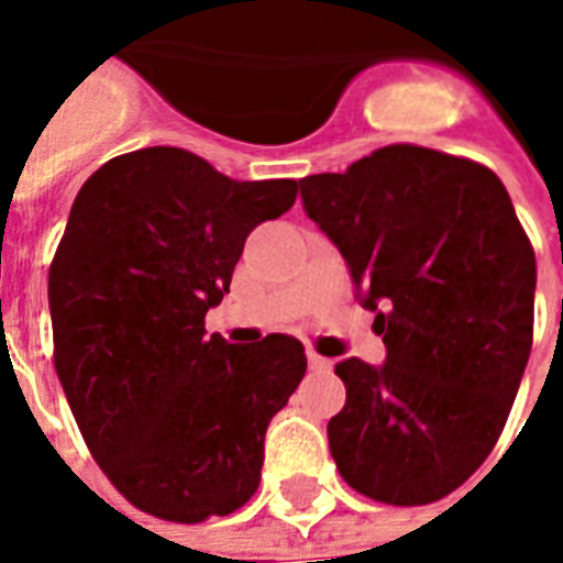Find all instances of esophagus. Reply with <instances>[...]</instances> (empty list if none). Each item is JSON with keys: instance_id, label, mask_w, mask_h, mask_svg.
Returning a JSON list of instances; mask_svg holds the SVG:
<instances>
[{"instance_id": "obj_1", "label": "esophagus", "mask_w": 563, "mask_h": 563, "mask_svg": "<svg viewBox=\"0 0 563 563\" xmlns=\"http://www.w3.org/2000/svg\"><path fill=\"white\" fill-rule=\"evenodd\" d=\"M307 362H309V368H312V371H327L330 365H333V362L324 360V356H318L316 351H307Z\"/></svg>"}]
</instances>
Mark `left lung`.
Returning <instances> with one entry per match:
<instances>
[{
    "instance_id": "obj_1",
    "label": "left lung",
    "mask_w": 563,
    "mask_h": 563,
    "mask_svg": "<svg viewBox=\"0 0 563 563\" xmlns=\"http://www.w3.org/2000/svg\"><path fill=\"white\" fill-rule=\"evenodd\" d=\"M298 187L385 344L383 365H335V467L388 506L435 503L488 459L532 353L538 268L515 203L490 169L420 145Z\"/></svg>"
}]
</instances>
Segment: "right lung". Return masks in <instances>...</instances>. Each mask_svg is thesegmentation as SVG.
Listing matches in <instances>:
<instances>
[{
    "label": "right lung",
    "instance_id": "obj_1",
    "mask_svg": "<svg viewBox=\"0 0 563 563\" xmlns=\"http://www.w3.org/2000/svg\"><path fill=\"white\" fill-rule=\"evenodd\" d=\"M295 195L169 145L113 157L75 195L48 268L55 371L92 459L145 515L201 523L254 497L307 353L283 333L239 347L203 316Z\"/></svg>",
    "mask_w": 563,
    "mask_h": 563
}]
</instances>
